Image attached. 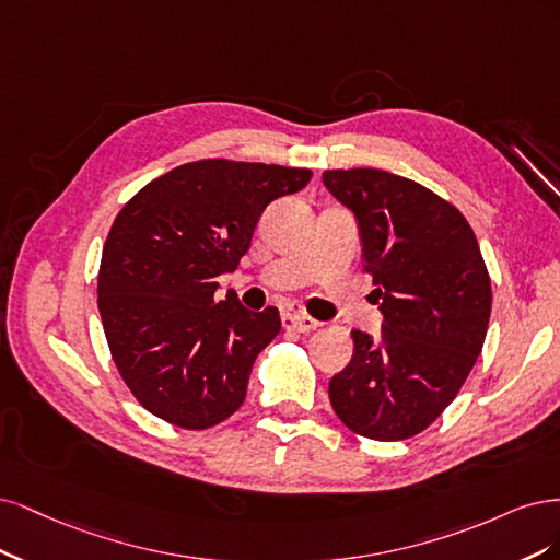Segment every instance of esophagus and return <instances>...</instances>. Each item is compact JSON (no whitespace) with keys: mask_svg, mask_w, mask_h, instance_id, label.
I'll return each mask as SVG.
<instances>
[{"mask_svg":"<svg viewBox=\"0 0 560 560\" xmlns=\"http://www.w3.org/2000/svg\"><path fill=\"white\" fill-rule=\"evenodd\" d=\"M281 323L285 330H295V332H312L320 326V323L314 320L310 314H304L300 304H288L281 312Z\"/></svg>","mask_w":560,"mask_h":560,"instance_id":"34e87169","label":"esophagus"}]
</instances>
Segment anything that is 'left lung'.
<instances>
[{
	"label": "left lung",
	"instance_id": "obj_1",
	"mask_svg": "<svg viewBox=\"0 0 560 560\" xmlns=\"http://www.w3.org/2000/svg\"><path fill=\"white\" fill-rule=\"evenodd\" d=\"M323 184L358 219L382 339L353 330L351 363L330 378L332 409L378 442L419 435L456 398L481 353L491 277L475 232L444 197L384 170H328Z\"/></svg>",
	"mask_w": 560,
	"mask_h": 560
}]
</instances>
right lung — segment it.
Masks as SVG:
<instances>
[{"instance_id":"add662e5","label":"right lung","mask_w":560,"mask_h":560,"mask_svg":"<svg viewBox=\"0 0 560 560\" xmlns=\"http://www.w3.org/2000/svg\"><path fill=\"white\" fill-rule=\"evenodd\" d=\"M312 170L207 158L153 178L104 242L97 306L114 363L137 402L186 430L225 421L246 398L258 353L281 330L277 306L215 298L265 207Z\"/></svg>"}]
</instances>
